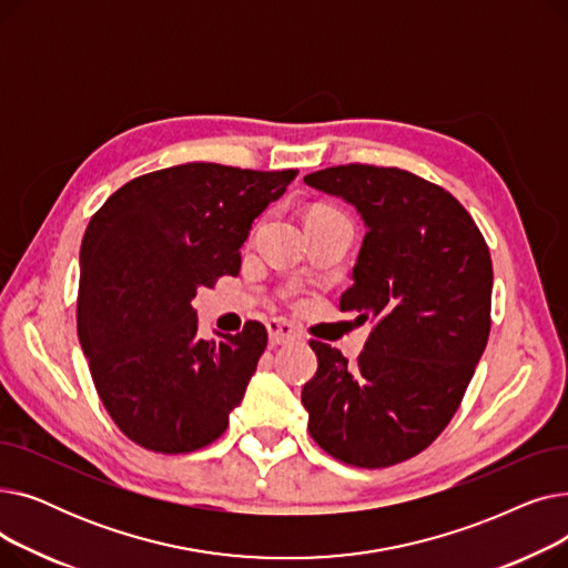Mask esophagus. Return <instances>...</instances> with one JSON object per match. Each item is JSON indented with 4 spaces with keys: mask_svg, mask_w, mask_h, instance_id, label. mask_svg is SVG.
Returning a JSON list of instances; mask_svg holds the SVG:
<instances>
[{
    "mask_svg": "<svg viewBox=\"0 0 568 568\" xmlns=\"http://www.w3.org/2000/svg\"><path fill=\"white\" fill-rule=\"evenodd\" d=\"M266 332H268V341H272V345H285L300 336V329H296V326L287 320H268Z\"/></svg>",
    "mask_w": 568,
    "mask_h": 568,
    "instance_id": "obj_1",
    "label": "esophagus"
}]
</instances>
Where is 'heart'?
Wrapping results in <instances>:
<instances>
[{
	"label": "heart",
	"instance_id": "1",
	"mask_svg": "<svg viewBox=\"0 0 568 568\" xmlns=\"http://www.w3.org/2000/svg\"><path fill=\"white\" fill-rule=\"evenodd\" d=\"M324 212H329V209H315V212H311V214H324Z\"/></svg>",
	"mask_w": 568,
	"mask_h": 568
}]
</instances>
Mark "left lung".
I'll return each mask as SVG.
<instances>
[{
	"label": "left lung",
	"instance_id": "obj_1",
	"mask_svg": "<svg viewBox=\"0 0 568 568\" xmlns=\"http://www.w3.org/2000/svg\"><path fill=\"white\" fill-rule=\"evenodd\" d=\"M304 182L352 204L366 236L341 311L375 326L354 366L311 341V437L356 467L422 454L456 414L490 334L493 262L463 204L407 170L338 165Z\"/></svg>",
	"mask_w": 568,
	"mask_h": 568
}]
</instances>
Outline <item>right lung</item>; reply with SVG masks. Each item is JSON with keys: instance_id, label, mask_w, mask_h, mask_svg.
Listing matches in <instances>:
<instances>
[{"instance_id": "1", "label": "right lung", "mask_w": 568, "mask_h": 568, "mask_svg": "<svg viewBox=\"0 0 568 568\" xmlns=\"http://www.w3.org/2000/svg\"><path fill=\"white\" fill-rule=\"evenodd\" d=\"M296 170L186 163L105 200L80 246L78 336L116 428L156 454L219 439L266 347V329L197 336L200 287L236 276L253 221Z\"/></svg>"}]
</instances>
